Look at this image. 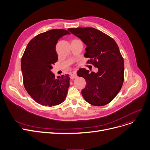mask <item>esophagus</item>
Here are the masks:
<instances>
[{
  "mask_svg": "<svg viewBox=\"0 0 150 150\" xmlns=\"http://www.w3.org/2000/svg\"><path fill=\"white\" fill-rule=\"evenodd\" d=\"M77 77V75L75 74V73H74V74H71V75H70V78L72 80H74V79H75V78H76Z\"/></svg>",
  "mask_w": 150,
  "mask_h": 150,
  "instance_id": "34e87169",
  "label": "esophagus"
}]
</instances>
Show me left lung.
<instances>
[{
    "mask_svg": "<svg viewBox=\"0 0 150 150\" xmlns=\"http://www.w3.org/2000/svg\"><path fill=\"white\" fill-rule=\"evenodd\" d=\"M86 45L84 56L87 63L97 67V73L80 69L77 72L83 77L86 87L81 91L89 104L101 106L110 103L120 91L124 81V61L114 39L94 28H69Z\"/></svg>",
    "mask_w": 150,
    "mask_h": 150,
    "instance_id": "left-lung-1",
    "label": "left lung"
}]
</instances>
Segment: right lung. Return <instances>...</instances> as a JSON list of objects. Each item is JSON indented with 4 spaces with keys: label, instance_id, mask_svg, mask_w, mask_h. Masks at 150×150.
Listing matches in <instances>:
<instances>
[{
    "label": "right lung",
    "instance_id": "1",
    "mask_svg": "<svg viewBox=\"0 0 150 150\" xmlns=\"http://www.w3.org/2000/svg\"><path fill=\"white\" fill-rule=\"evenodd\" d=\"M67 30L53 29L38 35L28 44L21 59L23 83L28 93L42 106L61 104L66 98L69 75L55 77L51 72L58 61L56 44Z\"/></svg>",
    "mask_w": 150,
    "mask_h": 150
}]
</instances>
